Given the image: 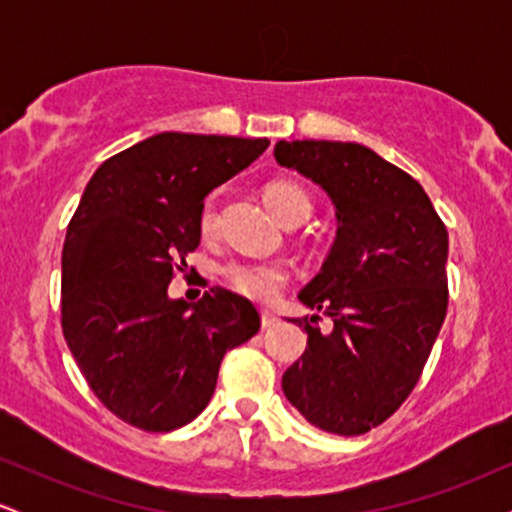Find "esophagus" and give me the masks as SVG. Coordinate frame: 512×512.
Returning <instances> with one entry per match:
<instances>
[{
	"label": "esophagus",
	"instance_id": "1",
	"mask_svg": "<svg viewBox=\"0 0 512 512\" xmlns=\"http://www.w3.org/2000/svg\"><path fill=\"white\" fill-rule=\"evenodd\" d=\"M276 322H279V317H276L274 313H269V310H262V327H264V330L274 327Z\"/></svg>",
	"mask_w": 512,
	"mask_h": 512
}]
</instances>
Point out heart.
I'll use <instances>...</instances> for the list:
<instances>
[{
  "instance_id": "b5f03b06",
  "label": "heart",
  "mask_w": 512,
  "mask_h": 512,
  "mask_svg": "<svg viewBox=\"0 0 512 512\" xmlns=\"http://www.w3.org/2000/svg\"><path fill=\"white\" fill-rule=\"evenodd\" d=\"M262 199L267 209L279 219L281 223H289L298 216L310 214V197L301 185L291 180H269L262 190ZM199 231L204 236H214L216 231V211L214 207H204L202 216H199ZM228 286L240 296L250 298L257 303H269L279 296L289 281V269L279 262H240L228 264L223 269Z\"/></svg>"
}]
</instances>
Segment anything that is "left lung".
<instances>
[{
    "instance_id": "obj_1",
    "label": "left lung",
    "mask_w": 512,
    "mask_h": 512,
    "mask_svg": "<svg viewBox=\"0 0 512 512\" xmlns=\"http://www.w3.org/2000/svg\"><path fill=\"white\" fill-rule=\"evenodd\" d=\"M274 158L337 209L330 255L298 293L334 327L320 332V315L291 320L308 346L281 387L313 426L361 436L402 407L431 356L448 313V231L424 187L368 146L279 142Z\"/></svg>"
}]
</instances>
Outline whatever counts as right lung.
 <instances>
[{
  "label": "right lung",
  "instance_id": "right-lung-1",
  "mask_svg": "<svg viewBox=\"0 0 512 512\" xmlns=\"http://www.w3.org/2000/svg\"><path fill=\"white\" fill-rule=\"evenodd\" d=\"M269 139L161 132L88 180L62 250V332L88 387L117 419L166 433L214 395L219 366L260 330L248 298L214 286L168 296L197 250L204 197L250 166Z\"/></svg>",
  "mask_w": 512,
  "mask_h": 512
}]
</instances>
